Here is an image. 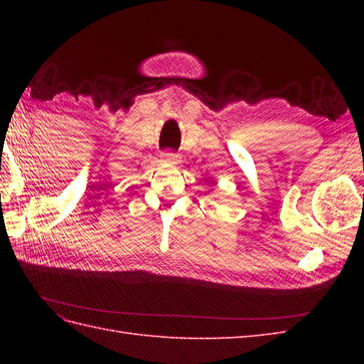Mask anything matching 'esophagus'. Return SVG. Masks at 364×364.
<instances>
[{"label":"esophagus","mask_w":364,"mask_h":364,"mask_svg":"<svg viewBox=\"0 0 364 364\" xmlns=\"http://www.w3.org/2000/svg\"><path fill=\"white\" fill-rule=\"evenodd\" d=\"M162 159H164L166 162H172L173 164V162L178 161V154L172 150H166L164 153H162Z\"/></svg>","instance_id":"1"}]
</instances>
